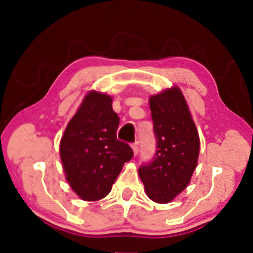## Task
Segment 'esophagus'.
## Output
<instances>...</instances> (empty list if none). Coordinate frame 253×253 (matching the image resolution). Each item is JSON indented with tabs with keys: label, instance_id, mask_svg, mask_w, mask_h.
<instances>
[{
	"label": "esophagus",
	"instance_id": "34e87169",
	"mask_svg": "<svg viewBox=\"0 0 253 253\" xmlns=\"http://www.w3.org/2000/svg\"><path fill=\"white\" fill-rule=\"evenodd\" d=\"M131 147H132V151H133V154L137 155L138 152H139V147H138V143H133L131 145Z\"/></svg>",
	"mask_w": 253,
	"mask_h": 253
}]
</instances>
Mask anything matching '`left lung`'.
I'll list each match as a JSON object with an SVG mask.
<instances>
[{"label": "left lung", "instance_id": "obj_1", "mask_svg": "<svg viewBox=\"0 0 253 253\" xmlns=\"http://www.w3.org/2000/svg\"><path fill=\"white\" fill-rule=\"evenodd\" d=\"M157 151L138 169L146 195L166 204L188 186L197 167L199 136L181 89L172 87L150 98Z\"/></svg>", "mask_w": 253, "mask_h": 253}]
</instances>
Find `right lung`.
Masks as SVG:
<instances>
[{"mask_svg": "<svg viewBox=\"0 0 253 253\" xmlns=\"http://www.w3.org/2000/svg\"><path fill=\"white\" fill-rule=\"evenodd\" d=\"M109 95L89 92L69 122L60 144L61 160L72 190L83 200L94 202L112 190L133 151L117 139L120 117Z\"/></svg>", "mask_w": 253, "mask_h": 253, "instance_id": "right-lung-1", "label": "right lung"}]
</instances>
